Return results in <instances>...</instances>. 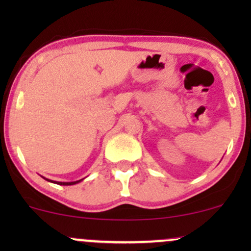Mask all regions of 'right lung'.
Masks as SVG:
<instances>
[{"label": "right lung", "instance_id": "add662e5", "mask_svg": "<svg viewBox=\"0 0 251 251\" xmlns=\"http://www.w3.org/2000/svg\"><path fill=\"white\" fill-rule=\"evenodd\" d=\"M79 181H81V179L76 180V181H71V183H62V181H55V183H56V184H60V185H73V184L79 183Z\"/></svg>", "mask_w": 251, "mask_h": 251}]
</instances>
